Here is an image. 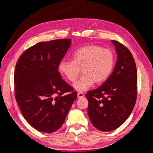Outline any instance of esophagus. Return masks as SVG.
<instances>
[{"label":"esophagus","instance_id":"1","mask_svg":"<svg viewBox=\"0 0 153 153\" xmlns=\"http://www.w3.org/2000/svg\"><path fill=\"white\" fill-rule=\"evenodd\" d=\"M84 97V94L82 93H77V98L78 99H82Z\"/></svg>","mask_w":153,"mask_h":153}]
</instances>
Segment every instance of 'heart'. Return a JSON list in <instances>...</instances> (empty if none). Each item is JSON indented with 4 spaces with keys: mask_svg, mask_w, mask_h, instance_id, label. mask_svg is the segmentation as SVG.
<instances>
[{
    "mask_svg": "<svg viewBox=\"0 0 153 153\" xmlns=\"http://www.w3.org/2000/svg\"><path fill=\"white\" fill-rule=\"evenodd\" d=\"M74 60L62 59L59 70L68 80L74 82L82 68L84 75L74 84L79 92H84L93 85L101 83L110 76L114 66L115 57L109 49L95 45H88L77 49L73 54Z\"/></svg>",
    "mask_w": 153,
    "mask_h": 153,
    "instance_id": "1",
    "label": "heart"
}]
</instances>
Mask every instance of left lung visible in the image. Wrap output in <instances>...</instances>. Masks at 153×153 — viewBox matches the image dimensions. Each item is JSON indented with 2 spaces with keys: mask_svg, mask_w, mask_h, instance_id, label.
I'll list each match as a JSON object with an SVG mask.
<instances>
[{
  "mask_svg": "<svg viewBox=\"0 0 153 153\" xmlns=\"http://www.w3.org/2000/svg\"><path fill=\"white\" fill-rule=\"evenodd\" d=\"M117 60L112 73L102 85L87 92L88 114L92 124L102 131H111L125 122L137 98V69L131 53L111 40Z\"/></svg>",
  "mask_w": 153,
  "mask_h": 153,
  "instance_id": "left-lung-1",
  "label": "left lung"
}]
</instances>
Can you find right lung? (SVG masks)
Segmentation results:
<instances>
[{
	"mask_svg": "<svg viewBox=\"0 0 153 153\" xmlns=\"http://www.w3.org/2000/svg\"><path fill=\"white\" fill-rule=\"evenodd\" d=\"M71 41L38 43L26 50L17 62L16 101L24 118L39 131L52 133L59 129L77 98L76 92L58 71Z\"/></svg>",
	"mask_w": 153,
	"mask_h": 153,
	"instance_id": "right-lung-1",
	"label": "right lung"
}]
</instances>
